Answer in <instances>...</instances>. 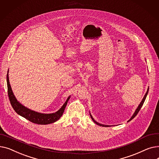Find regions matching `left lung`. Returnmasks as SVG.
<instances>
[{"label": "left lung", "instance_id": "8db88e82", "mask_svg": "<svg viewBox=\"0 0 159 159\" xmlns=\"http://www.w3.org/2000/svg\"><path fill=\"white\" fill-rule=\"evenodd\" d=\"M148 91H147V92L146 93V94H145V95H144V98H143V101H141V102L140 103V104L139 105V106H138V107H137V109L136 110V111H135V112L134 113V114L133 115V116H131V118L128 120V121H130L131 120H132L133 118L134 117H135V116L137 115V113L139 112V111H140V108L142 107V106H143V104H144V101H145V100H146V96H147V95H148ZM90 116H91V119H92V120L94 121V122L95 123V124H97V125H99V126H103V127H108L109 126H106V125H103V124H99L98 122H96L95 120H94V119H93V117L92 116H91V115H90Z\"/></svg>", "mask_w": 159, "mask_h": 159}]
</instances>
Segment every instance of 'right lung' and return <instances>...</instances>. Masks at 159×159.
Listing matches in <instances>:
<instances>
[{
    "mask_svg": "<svg viewBox=\"0 0 159 159\" xmlns=\"http://www.w3.org/2000/svg\"><path fill=\"white\" fill-rule=\"evenodd\" d=\"M7 94L9 97L10 101L11 103V106L13 107V110L16 111V113L19 114V115L23 116L25 119L30 120V122L37 124H48L53 122H56L61 118V116L62 115L64 111L65 110V107L68 103L70 97L68 98L66 100V102L62 106L61 109L57 111L54 113H50V114H43L35 112L34 111H32L28 108L24 107L23 105L20 104L17 100L16 99L15 97L14 96L13 91L11 88V86L10 84L9 81V77H8V71L7 73Z\"/></svg>",
    "mask_w": 159,
    "mask_h": 159,
    "instance_id": "obj_1",
    "label": "right lung"
}]
</instances>
